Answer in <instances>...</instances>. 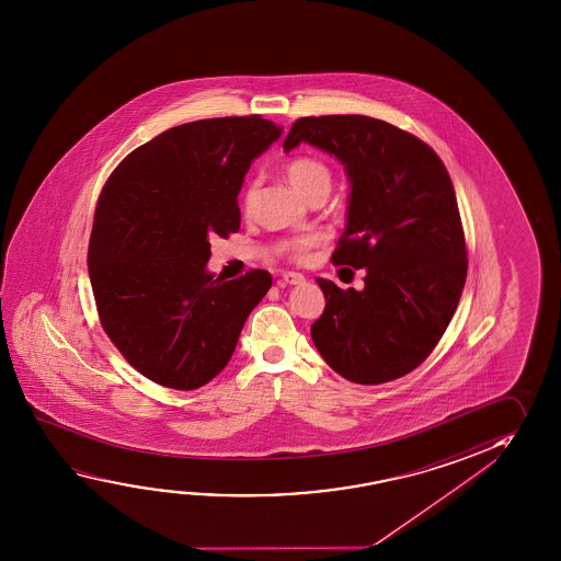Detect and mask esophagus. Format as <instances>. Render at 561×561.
Segmentation results:
<instances>
[{
	"mask_svg": "<svg viewBox=\"0 0 561 561\" xmlns=\"http://www.w3.org/2000/svg\"><path fill=\"white\" fill-rule=\"evenodd\" d=\"M282 279H284L285 284L299 285L304 284L305 276L304 274H297V272H285L284 277H282Z\"/></svg>",
	"mask_w": 561,
	"mask_h": 561,
	"instance_id": "obj_1",
	"label": "esophagus"
}]
</instances>
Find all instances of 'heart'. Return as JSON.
<instances>
[{
	"mask_svg": "<svg viewBox=\"0 0 561 561\" xmlns=\"http://www.w3.org/2000/svg\"><path fill=\"white\" fill-rule=\"evenodd\" d=\"M284 174L285 178H287V182L294 185L295 192L301 193L304 197H307V195H309L314 187H319V185H331V172H329V168L322 164V162H319V160H314V158H291V160L284 165ZM252 197H254V185L250 184L242 190L240 207H242V209H250ZM311 244L312 239H309V237H299V239L284 242L282 250H284L287 256L299 260V257L305 256V252H307V249H309Z\"/></svg>",
	"mask_w": 561,
	"mask_h": 561,
	"instance_id": "obj_1",
	"label": "heart"
}]
</instances>
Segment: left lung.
I'll use <instances>...</instances> for the list:
<instances>
[{"label":"left lung","mask_w":561,"mask_h":561,"mask_svg":"<svg viewBox=\"0 0 561 561\" xmlns=\"http://www.w3.org/2000/svg\"><path fill=\"white\" fill-rule=\"evenodd\" d=\"M344 165L346 229L332 264L366 267L364 289L319 277L327 307L311 336L336 374L377 386L423 364L456 312L468 274L448 170L421 138L366 115L301 117L285 137Z\"/></svg>","instance_id":"1"}]
</instances>
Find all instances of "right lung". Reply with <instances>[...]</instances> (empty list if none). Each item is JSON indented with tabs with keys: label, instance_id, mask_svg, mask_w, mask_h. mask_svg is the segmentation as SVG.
<instances>
[{
	"label": "right lung",
	"instance_id": "right-lung-1",
	"mask_svg": "<svg viewBox=\"0 0 561 561\" xmlns=\"http://www.w3.org/2000/svg\"><path fill=\"white\" fill-rule=\"evenodd\" d=\"M274 121L221 117L164 130L133 150L103 187L88 270L103 331L158 386L192 391L229 364L266 270L222 282L211 239L240 229L254 158L282 137Z\"/></svg>",
	"mask_w": 561,
	"mask_h": 561
}]
</instances>
